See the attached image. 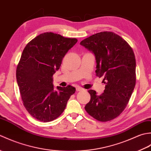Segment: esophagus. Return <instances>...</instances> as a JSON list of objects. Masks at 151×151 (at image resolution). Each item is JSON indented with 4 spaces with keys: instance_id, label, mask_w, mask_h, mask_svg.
Masks as SVG:
<instances>
[{
    "instance_id": "esophagus-1",
    "label": "esophagus",
    "mask_w": 151,
    "mask_h": 151,
    "mask_svg": "<svg viewBox=\"0 0 151 151\" xmlns=\"http://www.w3.org/2000/svg\"><path fill=\"white\" fill-rule=\"evenodd\" d=\"M76 90L77 91H82V90H84V89H83L82 88H81V87H77L76 88Z\"/></svg>"
}]
</instances>
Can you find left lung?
<instances>
[{
  "label": "left lung",
  "instance_id": "left-lung-1",
  "mask_svg": "<svg viewBox=\"0 0 151 151\" xmlns=\"http://www.w3.org/2000/svg\"><path fill=\"white\" fill-rule=\"evenodd\" d=\"M81 45L94 54L96 75L103 76L105 89L97 95L88 91L91 99L85 110L95 119L106 122L126 108L136 85V59L129 43L111 32H101L82 40Z\"/></svg>",
  "mask_w": 151,
  "mask_h": 151
}]
</instances>
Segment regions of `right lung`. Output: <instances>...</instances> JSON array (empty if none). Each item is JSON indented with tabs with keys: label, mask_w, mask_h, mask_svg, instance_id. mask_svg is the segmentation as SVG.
I'll return each mask as SVG.
<instances>
[{
	"label": "right lung",
	"mask_w": 151,
	"mask_h": 151,
	"mask_svg": "<svg viewBox=\"0 0 151 151\" xmlns=\"http://www.w3.org/2000/svg\"><path fill=\"white\" fill-rule=\"evenodd\" d=\"M76 38L45 32L36 36L22 51L16 78L23 104L37 120L52 121L62 114L75 88L58 86L54 90L52 76L60 69L64 56L75 45Z\"/></svg>",
	"instance_id": "add662e5"
}]
</instances>
